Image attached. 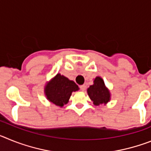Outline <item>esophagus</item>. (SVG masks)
Listing matches in <instances>:
<instances>
[{
    "label": "esophagus",
    "instance_id": "34e87169",
    "mask_svg": "<svg viewBox=\"0 0 151 151\" xmlns=\"http://www.w3.org/2000/svg\"><path fill=\"white\" fill-rule=\"evenodd\" d=\"M85 88H86V86H85V85H80V89H81V91H84L85 90Z\"/></svg>",
    "mask_w": 151,
    "mask_h": 151
}]
</instances>
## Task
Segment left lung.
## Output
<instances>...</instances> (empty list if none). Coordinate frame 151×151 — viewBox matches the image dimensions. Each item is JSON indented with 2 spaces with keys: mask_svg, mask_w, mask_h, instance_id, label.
Instances as JSON below:
<instances>
[{
  "mask_svg": "<svg viewBox=\"0 0 151 151\" xmlns=\"http://www.w3.org/2000/svg\"><path fill=\"white\" fill-rule=\"evenodd\" d=\"M88 94L94 105L106 104L110 99V91L105 87L104 82L101 77H96L94 85L88 88Z\"/></svg>",
  "mask_w": 151,
  "mask_h": 151,
  "instance_id": "8db88e82",
  "label": "left lung"
}]
</instances>
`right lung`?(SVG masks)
Here are the masks:
<instances>
[{"label": "right lung", "mask_w": 151, "mask_h": 151, "mask_svg": "<svg viewBox=\"0 0 151 151\" xmlns=\"http://www.w3.org/2000/svg\"><path fill=\"white\" fill-rule=\"evenodd\" d=\"M78 90V85L66 77L57 74L45 87L47 98L54 104L63 106L67 104L72 92Z\"/></svg>", "instance_id": "right-lung-1"}]
</instances>
